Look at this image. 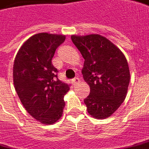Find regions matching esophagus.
<instances>
[{"mask_svg":"<svg viewBox=\"0 0 149 149\" xmlns=\"http://www.w3.org/2000/svg\"><path fill=\"white\" fill-rule=\"evenodd\" d=\"M79 81H80V80H79V78H74V79H72V83H73L74 86H76L77 84H79Z\"/></svg>","mask_w":149,"mask_h":149,"instance_id":"34e87169","label":"esophagus"}]
</instances>
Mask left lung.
Wrapping results in <instances>:
<instances>
[{
	"mask_svg": "<svg viewBox=\"0 0 149 149\" xmlns=\"http://www.w3.org/2000/svg\"><path fill=\"white\" fill-rule=\"evenodd\" d=\"M85 59L82 70L91 93L84 99L87 112L96 119L109 118L126 97L130 72L122 52L101 35L71 36Z\"/></svg>",
	"mask_w": 149,
	"mask_h": 149,
	"instance_id": "1",
	"label": "left lung"
}]
</instances>
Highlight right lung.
<instances>
[{
  "instance_id": "obj_1",
  "label": "right lung",
  "mask_w": 149,
  "mask_h": 149,
  "mask_svg": "<svg viewBox=\"0 0 149 149\" xmlns=\"http://www.w3.org/2000/svg\"><path fill=\"white\" fill-rule=\"evenodd\" d=\"M66 39L63 35L42 32L29 38L17 52L13 64V83L20 102L31 117L52 125L63 115V97L69 85L57 78L52 63L55 50Z\"/></svg>"
}]
</instances>
